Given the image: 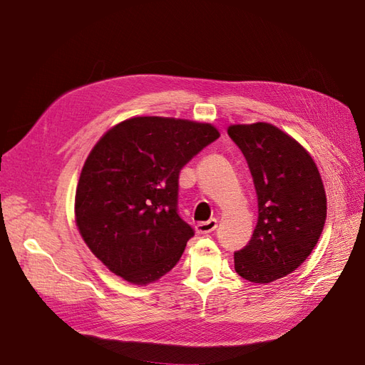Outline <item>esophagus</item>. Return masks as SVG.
Here are the masks:
<instances>
[{
  "mask_svg": "<svg viewBox=\"0 0 365 365\" xmlns=\"http://www.w3.org/2000/svg\"><path fill=\"white\" fill-rule=\"evenodd\" d=\"M216 227H218V220H208L205 222H199L196 224V232L197 234H210Z\"/></svg>",
  "mask_w": 365,
  "mask_h": 365,
  "instance_id": "1",
  "label": "esophagus"
}]
</instances>
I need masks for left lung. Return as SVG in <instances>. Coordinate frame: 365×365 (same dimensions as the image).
<instances>
[{"instance_id":"8db88e82","label":"left lung","mask_w":365,"mask_h":365,"mask_svg":"<svg viewBox=\"0 0 365 365\" xmlns=\"http://www.w3.org/2000/svg\"><path fill=\"white\" fill-rule=\"evenodd\" d=\"M227 133L250 166L259 218L235 271L268 284L297 269L312 252L327 221V192L309 152L267 122L230 125Z\"/></svg>"}]
</instances>
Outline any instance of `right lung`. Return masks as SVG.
<instances>
[{
	"label": "right lung",
	"mask_w": 365,
	"mask_h": 365,
	"mask_svg": "<svg viewBox=\"0 0 365 365\" xmlns=\"http://www.w3.org/2000/svg\"><path fill=\"white\" fill-rule=\"evenodd\" d=\"M218 138L210 123L157 115L127 119L100 138L81 170L75 218L108 269L145 285L177 265L195 235L177 212L178 174Z\"/></svg>",
	"instance_id": "add662e5"
}]
</instances>
